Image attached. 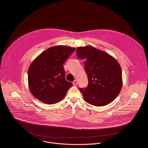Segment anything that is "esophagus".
Wrapping results in <instances>:
<instances>
[{
  "label": "esophagus",
  "mask_w": 148,
  "mask_h": 148,
  "mask_svg": "<svg viewBox=\"0 0 148 148\" xmlns=\"http://www.w3.org/2000/svg\"><path fill=\"white\" fill-rule=\"evenodd\" d=\"M73 84L75 85L77 84V80H75V81H73Z\"/></svg>",
  "instance_id": "esophagus-1"
}]
</instances>
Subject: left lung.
<instances>
[{
  "instance_id": "8db88e82",
  "label": "left lung",
  "mask_w": 148,
  "mask_h": 148,
  "mask_svg": "<svg viewBox=\"0 0 148 148\" xmlns=\"http://www.w3.org/2000/svg\"><path fill=\"white\" fill-rule=\"evenodd\" d=\"M77 57L84 59L88 85L79 88L85 101L97 106L113 101L120 93L122 85V71L119 63L108 53L90 45L77 47Z\"/></svg>"
}]
</instances>
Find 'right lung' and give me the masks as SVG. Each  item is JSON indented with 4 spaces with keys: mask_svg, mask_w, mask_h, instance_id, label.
I'll use <instances>...</instances> for the list:
<instances>
[{
    "mask_svg": "<svg viewBox=\"0 0 148 148\" xmlns=\"http://www.w3.org/2000/svg\"><path fill=\"white\" fill-rule=\"evenodd\" d=\"M75 48L58 45L40 54L30 65L28 81L31 93L47 104L60 101L72 83L65 79L63 64L75 51Z\"/></svg>",
    "mask_w": 148,
    "mask_h": 148,
    "instance_id": "obj_1",
    "label": "right lung"
}]
</instances>
